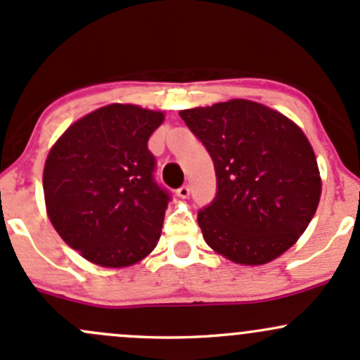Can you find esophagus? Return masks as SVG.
Here are the masks:
<instances>
[{
	"instance_id": "esophagus-1",
	"label": "esophagus",
	"mask_w": 360,
	"mask_h": 360,
	"mask_svg": "<svg viewBox=\"0 0 360 360\" xmlns=\"http://www.w3.org/2000/svg\"><path fill=\"white\" fill-rule=\"evenodd\" d=\"M176 195L181 197V199H187V197L191 195V187H188V185H184V187H180L179 191H176Z\"/></svg>"
}]
</instances>
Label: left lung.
<instances>
[{
  "instance_id": "8db88e82",
  "label": "left lung",
  "mask_w": 360,
  "mask_h": 360,
  "mask_svg": "<svg viewBox=\"0 0 360 360\" xmlns=\"http://www.w3.org/2000/svg\"><path fill=\"white\" fill-rule=\"evenodd\" d=\"M216 169L211 206L197 221L216 254L261 266L287 252L311 223L321 199L314 149L299 125L249 99L181 110Z\"/></svg>"
}]
</instances>
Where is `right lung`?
I'll return each mask as SVG.
<instances>
[{
  "label": "right lung",
  "mask_w": 360,
  "mask_h": 360,
  "mask_svg": "<svg viewBox=\"0 0 360 360\" xmlns=\"http://www.w3.org/2000/svg\"><path fill=\"white\" fill-rule=\"evenodd\" d=\"M163 122V111L113 103L73 122L49 149L46 212L92 264L127 268L158 245L169 197L153 180L148 141Z\"/></svg>",
  "instance_id": "right-lung-1"
}]
</instances>
